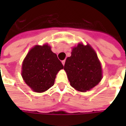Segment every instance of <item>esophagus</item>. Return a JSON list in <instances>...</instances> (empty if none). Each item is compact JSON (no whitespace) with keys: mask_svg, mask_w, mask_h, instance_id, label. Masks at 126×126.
<instances>
[{"mask_svg":"<svg viewBox=\"0 0 126 126\" xmlns=\"http://www.w3.org/2000/svg\"><path fill=\"white\" fill-rule=\"evenodd\" d=\"M61 62H62V64L64 65H65V60H63V61H61Z\"/></svg>","mask_w":126,"mask_h":126,"instance_id":"1","label":"esophagus"}]
</instances>
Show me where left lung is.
I'll use <instances>...</instances> for the list:
<instances>
[{
  "mask_svg": "<svg viewBox=\"0 0 126 126\" xmlns=\"http://www.w3.org/2000/svg\"><path fill=\"white\" fill-rule=\"evenodd\" d=\"M64 70L71 86L85 92L97 86L102 79V68L97 55L90 44L79 43L66 59Z\"/></svg>",
  "mask_w": 126,
  "mask_h": 126,
  "instance_id": "left-lung-1",
  "label": "left lung"
}]
</instances>
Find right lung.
<instances>
[{"instance_id": "add662e5", "label": "right lung", "mask_w": 126, "mask_h": 126, "mask_svg": "<svg viewBox=\"0 0 126 126\" xmlns=\"http://www.w3.org/2000/svg\"><path fill=\"white\" fill-rule=\"evenodd\" d=\"M63 65L47 44L36 45L23 61L21 76L31 90L42 93L53 86L57 73Z\"/></svg>"}]
</instances>
